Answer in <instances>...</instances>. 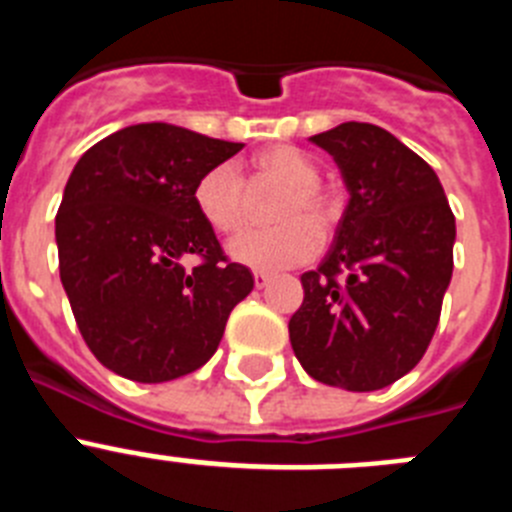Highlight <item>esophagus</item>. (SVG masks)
<instances>
[{"label": "esophagus", "instance_id": "1", "mask_svg": "<svg viewBox=\"0 0 512 512\" xmlns=\"http://www.w3.org/2000/svg\"><path fill=\"white\" fill-rule=\"evenodd\" d=\"M269 279L271 274H266V271H253V284H256L259 289H264L266 284H269Z\"/></svg>", "mask_w": 512, "mask_h": 512}]
</instances>
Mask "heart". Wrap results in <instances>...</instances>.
<instances>
[{
    "label": "heart",
    "mask_w": 512,
    "mask_h": 512,
    "mask_svg": "<svg viewBox=\"0 0 512 512\" xmlns=\"http://www.w3.org/2000/svg\"><path fill=\"white\" fill-rule=\"evenodd\" d=\"M253 182L284 184L274 217L282 220L274 228L246 230L228 243L230 259L253 269H284L302 264L318 251L320 230L315 220L328 217V202L320 192L318 166L297 148H271L253 156ZM194 207L215 233H233L243 225V182L230 164L207 169L194 184Z\"/></svg>",
    "instance_id": "obj_1"
}]
</instances>
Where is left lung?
Wrapping results in <instances>:
<instances>
[{
  "instance_id": "8db88e82",
  "label": "left lung",
  "mask_w": 512,
  "mask_h": 512,
  "mask_svg": "<svg viewBox=\"0 0 512 512\" xmlns=\"http://www.w3.org/2000/svg\"><path fill=\"white\" fill-rule=\"evenodd\" d=\"M348 189L333 246L302 274L289 341L307 374L348 392L397 382L423 359L454 271L456 220L436 171L369 122L312 135Z\"/></svg>"
}]
</instances>
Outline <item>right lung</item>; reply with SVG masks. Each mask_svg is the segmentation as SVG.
<instances>
[{
	"mask_svg": "<svg viewBox=\"0 0 512 512\" xmlns=\"http://www.w3.org/2000/svg\"><path fill=\"white\" fill-rule=\"evenodd\" d=\"M243 143L140 122L76 161L56 215L61 284L92 354L143 384L207 364L253 289L194 207V184ZM189 252L203 261L189 272Z\"/></svg>",
	"mask_w": 512,
	"mask_h": 512,
	"instance_id": "add662e5",
	"label": "right lung"
}]
</instances>
